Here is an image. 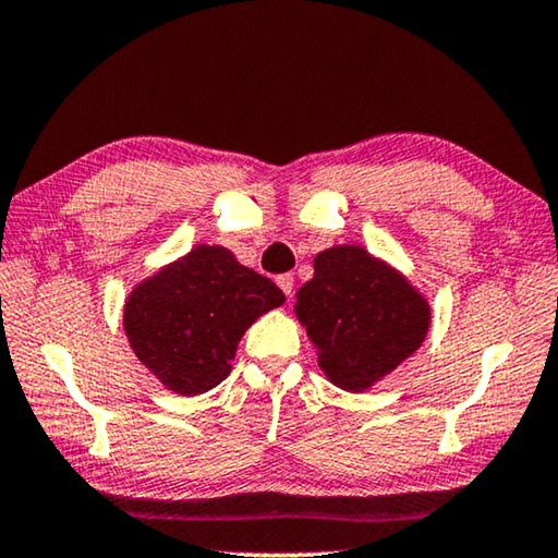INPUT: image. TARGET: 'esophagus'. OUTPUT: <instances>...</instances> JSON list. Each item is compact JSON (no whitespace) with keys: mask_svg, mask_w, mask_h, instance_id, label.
Masks as SVG:
<instances>
[{"mask_svg":"<svg viewBox=\"0 0 558 558\" xmlns=\"http://www.w3.org/2000/svg\"><path fill=\"white\" fill-rule=\"evenodd\" d=\"M277 284H279V289L287 296H292V289H294V277H292V274H281V277H277Z\"/></svg>","mask_w":558,"mask_h":558,"instance_id":"1","label":"esophagus"}]
</instances>
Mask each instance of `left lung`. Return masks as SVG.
I'll return each instance as SVG.
<instances>
[{"mask_svg": "<svg viewBox=\"0 0 558 558\" xmlns=\"http://www.w3.org/2000/svg\"><path fill=\"white\" fill-rule=\"evenodd\" d=\"M294 314L317 347L322 373L347 392H365L398 369L433 319L430 302L405 274L354 244L314 256Z\"/></svg>", "mask_w": 558, "mask_h": 558, "instance_id": "left-lung-1", "label": "left lung"}]
</instances>
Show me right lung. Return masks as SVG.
<instances>
[{"instance_id":"obj_1","label":"right lung","mask_w":558,"mask_h":558,"mask_svg":"<svg viewBox=\"0 0 558 558\" xmlns=\"http://www.w3.org/2000/svg\"><path fill=\"white\" fill-rule=\"evenodd\" d=\"M284 299L229 248L201 244L133 287L123 329L158 383L191 398L229 377L241 337Z\"/></svg>"}]
</instances>
